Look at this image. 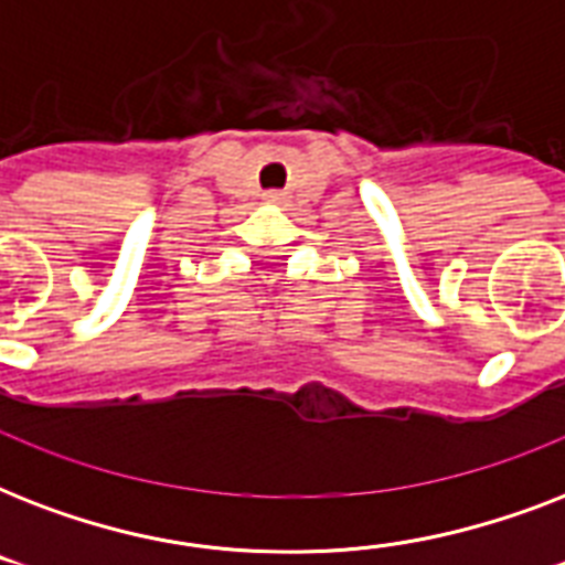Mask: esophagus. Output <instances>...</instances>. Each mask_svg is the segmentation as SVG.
Wrapping results in <instances>:
<instances>
[{"label": "esophagus", "instance_id": "34e87169", "mask_svg": "<svg viewBox=\"0 0 565 565\" xmlns=\"http://www.w3.org/2000/svg\"><path fill=\"white\" fill-rule=\"evenodd\" d=\"M264 202L284 204V202H287V193H281V190H269V193H264Z\"/></svg>", "mask_w": 565, "mask_h": 565}]
</instances>
